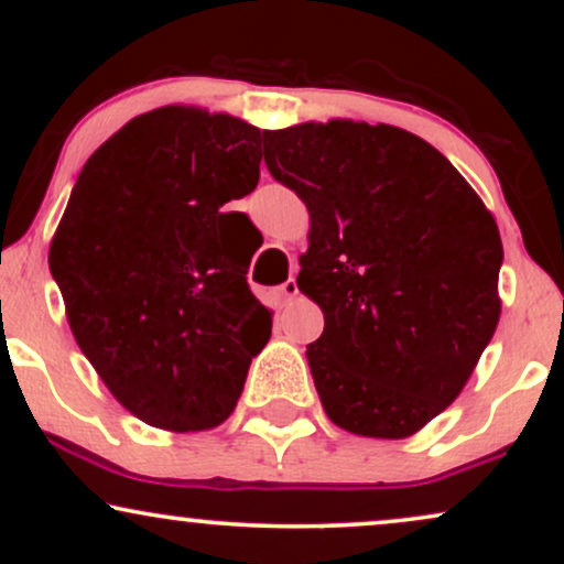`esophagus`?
Wrapping results in <instances>:
<instances>
[{"mask_svg":"<svg viewBox=\"0 0 564 564\" xmlns=\"http://www.w3.org/2000/svg\"><path fill=\"white\" fill-rule=\"evenodd\" d=\"M280 297H282V300H292V297H297V282L292 280V276H290V280L284 282V284H280Z\"/></svg>","mask_w":564,"mask_h":564,"instance_id":"34e87169","label":"esophagus"}]
</instances>
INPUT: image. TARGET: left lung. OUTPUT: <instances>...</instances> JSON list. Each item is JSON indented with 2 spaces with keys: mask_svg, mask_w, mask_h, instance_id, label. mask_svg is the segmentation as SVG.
I'll return each instance as SVG.
<instances>
[{
  "mask_svg": "<svg viewBox=\"0 0 564 564\" xmlns=\"http://www.w3.org/2000/svg\"><path fill=\"white\" fill-rule=\"evenodd\" d=\"M264 161L311 213L297 288L326 321L305 351L323 411L357 436H413L498 328L496 218L444 153L384 122L264 130Z\"/></svg>",
  "mask_w": 564,
  "mask_h": 564,
  "instance_id": "1",
  "label": "left lung"
}]
</instances>
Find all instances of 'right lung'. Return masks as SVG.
Returning a JSON list of instances; mask_svg holds the SVG:
<instances>
[{
    "mask_svg": "<svg viewBox=\"0 0 564 564\" xmlns=\"http://www.w3.org/2000/svg\"><path fill=\"white\" fill-rule=\"evenodd\" d=\"M261 130L166 105L126 122L84 164L48 264L84 357L153 429L220 426L272 336L251 253L220 213L259 182Z\"/></svg>",
    "mask_w": 564,
    "mask_h": 564,
    "instance_id": "right-lung-1",
    "label": "right lung"
}]
</instances>
